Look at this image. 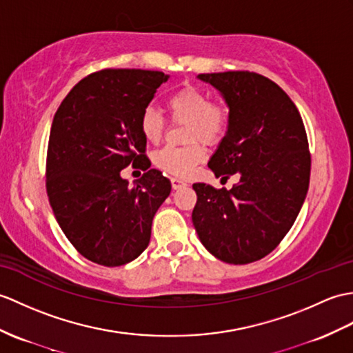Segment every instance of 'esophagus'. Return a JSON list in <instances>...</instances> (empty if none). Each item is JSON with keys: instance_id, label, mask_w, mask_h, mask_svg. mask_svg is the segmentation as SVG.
Listing matches in <instances>:
<instances>
[{"instance_id": "obj_1", "label": "esophagus", "mask_w": 353, "mask_h": 353, "mask_svg": "<svg viewBox=\"0 0 353 353\" xmlns=\"http://www.w3.org/2000/svg\"><path fill=\"white\" fill-rule=\"evenodd\" d=\"M171 186H173V190H182V188L186 186V183L183 182V180L173 177V179H171Z\"/></svg>"}]
</instances>
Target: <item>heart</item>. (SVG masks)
I'll use <instances>...</instances> for the list:
<instances>
[{"label": "heart", "instance_id": "1", "mask_svg": "<svg viewBox=\"0 0 353 353\" xmlns=\"http://www.w3.org/2000/svg\"><path fill=\"white\" fill-rule=\"evenodd\" d=\"M171 119L188 123L185 147L167 145L153 154V163L167 174L186 177L206 158V150L200 141L215 145L223 141L230 123L227 105L212 102L204 90L186 85L171 94L167 101ZM139 130L145 141L158 143L165 130V119L153 106H147L139 117Z\"/></svg>", "mask_w": 353, "mask_h": 353}]
</instances>
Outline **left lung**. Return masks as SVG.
I'll list each match as a JSON object with an SVG mask.
<instances>
[{
  "label": "left lung",
  "mask_w": 353,
  "mask_h": 353,
  "mask_svg": "<svg viewBox=\"0 0 353 353\" xmlns=\"http://www.w3.org/2000/svg\"><path fill=\"white\" fill-rule=\"evenodd\" d=\"M230 111L227 134L209 168L239 174L230 191L194 183L192 223L219 260L247 265L274 251L292 228L310 183L311 157L296 105L274 81L254 72L200 73Z\"/></svg>",
  "instance_id": "8db88e82"
}]
</instances>
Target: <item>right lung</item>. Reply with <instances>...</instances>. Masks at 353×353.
<instances>
[{
  "mask_svg": "<svg viewBox=\"0 0 353 353\" xmlns=\"http://www.w3.org/2000/svg\"><path fill=\"white\" fill-rule=\"evenodd\" d=\"M168 75L103 69L83 78L57 110L46 154V192L57 223L77 251L102 266L137 259L150 242L152 221L171 192L149 168L139 117ZM146 170L129 185L119 171Z\"/></svg>",
  "mask_w": 353,
  "mask_h": 353,
  "instance_id": "obj_1",
  "label": "right lung"
}]
</instances>
